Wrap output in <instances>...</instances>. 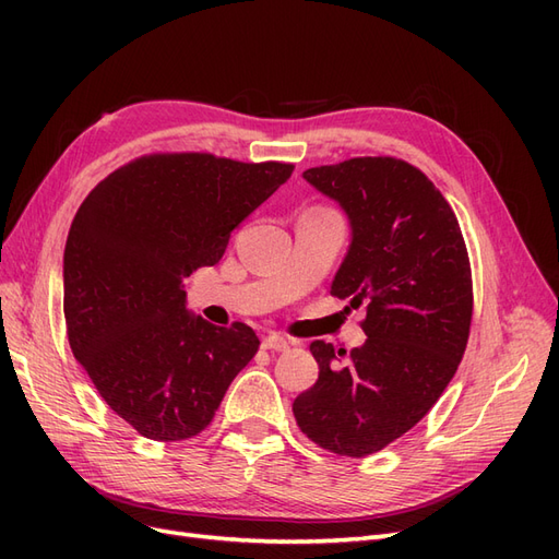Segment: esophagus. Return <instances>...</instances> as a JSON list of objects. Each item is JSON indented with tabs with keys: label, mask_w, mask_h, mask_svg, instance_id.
<instances>
[{
	"label": "esophagus",
	"mask_w": 559,
	"mask_h": 559,
	"mask_svg": "<svg viewBox=\"0 0 559 559\" xmlns=\"http://www.w3.org/2000/svg\"><path fill=\"white\" fill-rule=\"evenodd\" d=\"M289 345H292V343L286 341V337L277 335V333L265 335L263 343H261V347H263V349H270V352H284V349H289Z\"/></svg>",
	"instance_id": "obj_1"
}]
</instances>
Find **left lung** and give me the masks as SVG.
<instances>
[{"label":"left lung","mask_w":559,"mask_h":559,"mask_svg":"<svg viewBox=\"0 0 559 559\" xmlns=\"http://www.w3.org/2000/svg\"><path fill=\"white\" fill-rule=\"evenodd\" d=\"M349 218L352 242L331 294L366 302V343L314 341L317 382L294 415L310 441L366 456L411 431L460 366L473 314V284L460 222L441 191L411 163L349 158L302 173Z\"/></svg>","instance_id":"left-lung-1"}]
</instances>
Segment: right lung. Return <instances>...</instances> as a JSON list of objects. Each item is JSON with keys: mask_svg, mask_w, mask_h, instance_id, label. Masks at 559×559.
I'll use <instances>...</instances> for the list:
<instances>
[{"mask_svg": "<svg viewBox=\"0 0 559 559\" xmlns=\"http://www.w3.org/2000/svg\"><path fill=\"white\" fill-rule=\"evenodd\" d=\"M292 163L154 154L81 202L64 245V321L109 408L151 441L205 429L259 337L186 310L183 280L224 257L230 233L292 177Z\"/></svg>", "mask_w": 559, "mask_h": 559, "instance_id": "1", "label": "right lung"}]
</instances>
